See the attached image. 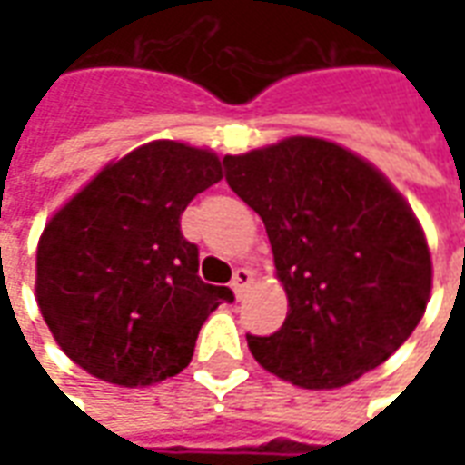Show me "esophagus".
Segmentation results:
<instances>
[{
	"instance_id": "1",
	"label": "esophagus",
	"mask_w": 465,
	"mask_h": 465,
	"mask_svg": "<svg viewBox=\"0 0 465 465\" xmlns=\"http://www.w3.org/2000/svg\"><path fill=\"white\" fill-rule=\"evenodd\" d=\"M252 283H253V272H249V269H236V273H233V279H232V289L236 296H242Z\"/></svg>"
}]
</instances>
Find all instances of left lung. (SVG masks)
Instances as JSON below:
<instances>
[{
    "label": "left lung",
    "instance_id": "1",
    "mask_svg": "<svg viewBox=\"0 0 465 465\" xmlns=\"http://www.w3.org/2000/svg\"><path fill=\"white\" fill-rule=\"evenodd\" d=\"M226 182L262 216L289 313L253 359L302 389H339L381 366L419 326L430 253L383 173L339 143L289 136L223 156Z\"/></svg>",
    "mask_w": 465,
    "mask_h": 465
}]
</instances>
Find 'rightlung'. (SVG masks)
<instances>
[{
    "instance_id": "obj_1",
    "label": "right lung",
    "mask_w": 465,
    "mask_h": 465,
    "mask_svg": "<svg viewBox=\"0 0 465 465\" xmlns=\"http://www.w3.org/2000/svg\"><path fill=\"white\" fill-rule=\"evenodd\" d=\"M222 182L209 149L152 142L109 163L46 223L36 246V303L86 373L136 389L189 366L209 313L232 289L199 279L182 233L196 193Z\"/></svg>"
}]
</instances>
